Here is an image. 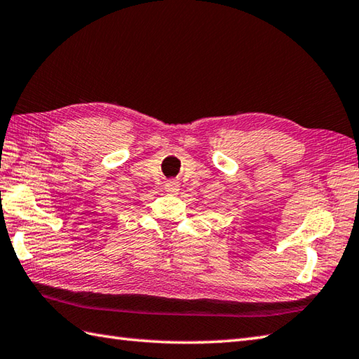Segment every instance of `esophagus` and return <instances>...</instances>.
<instances>
[{
	"label": "esophagus",
	"instance_id": "esophagus-1",
	"mask_svg": "<svg viewBox=\"0 0 359 359\" xmlns=\"http://www.w3.org/2000/svg\"><path fill=\"white\" fill-rule=\"evenodd\" d=\"M180 189V184L177 180H168L165 184V191L171 193V194H177Z\"/></svg>",
	"mask_w": 359,
	"mask_h": 359
}]
</instances>
